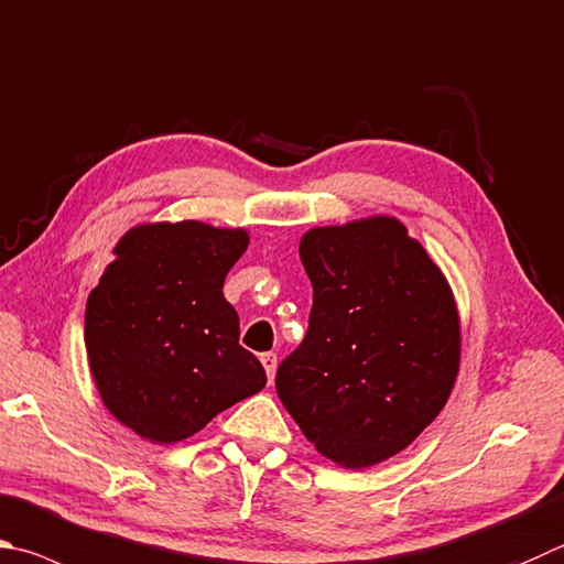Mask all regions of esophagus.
Instances as JSON below:
<instances>
[{
	"instance_id": "34e87169",
	"label": "esophagus",
	"mask_w": 564,
	"mask_h": 564,
	"mask_svg": "<svg viewBox=\"0 0 564 564\" xmlns=\"http://www.w3.org/2000/svg\"><path fill=\"white\" fill-rule=\"evenodd\" d=\"M261 365H263V370H265V377H269V382H273L275 365H279V360H275V355L273 352H263L261 355Z\"/></svg>"
}]
</instances>
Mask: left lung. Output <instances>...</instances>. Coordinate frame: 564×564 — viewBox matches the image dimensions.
<instances>
[{
	"label": "left lung",
	"mask_w": 564,
	"mask_h": 564,
	"mask_svg": "<svg viewBox=\"0 0 564 564\" xmlns=\"http://www.w3.org/2000/svg\"><path fill=\"white\" fill-rule=\"evenodd\" d=\"M299 251L313 311L299 350L275 372V392L325 458L370 468L404 452L452 394L454 293L394 217L311 229Z\"/></svg>",
	"instance_id": "8db88e82"
}]
</instances>
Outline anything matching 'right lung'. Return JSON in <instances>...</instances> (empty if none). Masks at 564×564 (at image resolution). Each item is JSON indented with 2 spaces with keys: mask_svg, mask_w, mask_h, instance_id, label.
Masks as SVG:
<instances>
[{
  "mask_svg": "<svg viewBox=\"0 0 564 564\" xmlns=\"http://www.w3.org/2000/svg\"><path fill=\"white\" fill-rule=\"evenodd\" d=\"M247 229L204 221L132 227L86 303L90 375L108 412L152 444H175L265 387L239 345L224 279Z\"/></svg>",
  "mask_w": 564,
  "mask_h": 564,
  "instance_id": "add662e5",
  "label": "right lung"
}]
</instances>
